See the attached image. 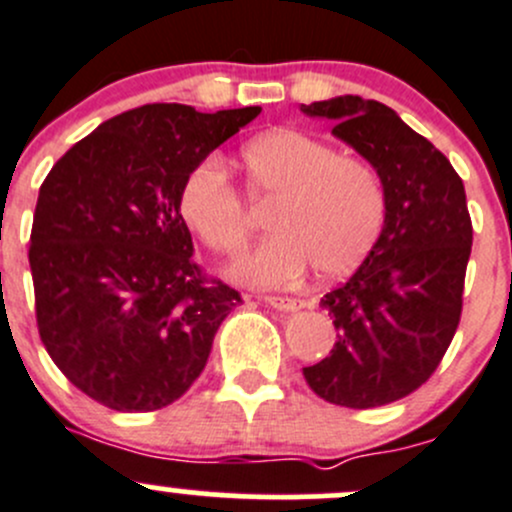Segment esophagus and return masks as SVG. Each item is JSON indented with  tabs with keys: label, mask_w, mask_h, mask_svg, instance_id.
Listing matches in <instances>:
<instances>
[{
	"label": "esophagus",
	"mask_w": 512,
	"mask_h": 512,
	"mask_svg": "<svg viewBox=\"0 0 512 512\" xmlns=\"http://www.w3.org/2000/svg\"><path fill=\"white\" fill-rule=\"evenodd\" d=\"M260 301H265V304H270L272 309H279V311L301 309V299H294V297H262Z\"/></svg>",
	"instance_id": "esophagus-1"
}]
</instances>
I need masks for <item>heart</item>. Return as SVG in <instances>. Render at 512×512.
Masks as SVG:
<instances>
[{"label": "heart", "mask_w": 512, "mask_h": 512, "mask_svg": "<svg viewBox=\"0 0 512 512\" xmlns=\"http://www.w3.org/2000/svg\"><path fill=\"white\" fill-rule=\"evenodd\" d=\"M240 161L250 201L272 203V235L235 267V277L287 287L309 265L319 279H336L370 255L385 223V188L368 161L338 154L299 129L252 139ZM179 211L215 255L240 257L250 242V213L218 157L201 159L188 171Z\"/></svg>", "instance_id": "obj_1"}]
</instances>
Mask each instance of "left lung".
<instances>
[{
    "label": "left lung",
    "instance_id": "left-lung-1",
    "mask_svg": "<svg viewBox=\"0 0 512 512\" xmlns=\"http://www.w3.org/2000/svg\"><path fill=\"white\" fill-rule=\"evenodd\" d=\"M301 112L336 122L331 132L370 161L385 188L380 238L321 299L336 343L304 378L333 405H390L427 383L459 326L473 242L464 181L383 102L341 95Z\"/></svg>",
    "mask_w": 512,
    "mask_h": 512
}]
</instances>
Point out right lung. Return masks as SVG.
Listing matches in <instances>:
<instances>
[{"instance_id":"obj_1","label":"right lung","mask_w":512,"mask_h":512,"mask_svg":"<svg viewBox=\"0 0 512 512\" xmlns=\"http://www.w3.org/2000/svg\"><path fill=\"white\" fill-rule=\"evenodd\" d=\"M262 107H134L73 144L36 201L29 265L53 363L100 405L152 412L203 373L218 326L242 304L193 260L186 174Z\"/></svg>"}]
</instances>
